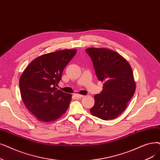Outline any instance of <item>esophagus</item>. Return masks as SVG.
<instances>
[{"label": "esophagus", "instance_id": "esophagus-1", "mask_svg": "<svg viewBox=\"0 0 160 160\" xmlns=\"http://www.w3.org/2000/svg\"><path fill=\"white\" fill-rule=\"evenodd\" d=\"M74 95H75L76 97H77V98H82V97H84L83 95H80V94H78V93L75 94Z\"/></svg>", "mask_w": 160, "mask_h": 160}]
</instances>
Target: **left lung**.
<instances>
[{
  "instance_id": "8db88e82",
  "label": "left lung",
  "mask_w": 160,
  "mask_h": 160,
  "mask_svg": "<svg viewBox=\"0 0 160 160\" xmlns=\"http://www.w3.org/2000/svg\"><path fill=\"white\" fill-rule=\"evenodd\" d=\"M86 52L91 58L96 76L104 84L95 95L91 113L104 120L114 119L126 109L135 92V82L127 60L107 48H90Z\"/></svg>"
}]
</instances>
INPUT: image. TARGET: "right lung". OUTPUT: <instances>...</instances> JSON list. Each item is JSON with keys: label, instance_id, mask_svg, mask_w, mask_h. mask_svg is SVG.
Instances as JSON below:
<instances>
[{"label": "right lung", "instance_id": "add662e5", "mask_svg": "<svg viewBox=\"0 0 160 160\" xmlns=\"http://www.w3.org/2000/svg\"><path fill=\"white\" fill-rule=\"evenodd\" d=\"M76 53V50H63L44 54L34 59L21 76V96L39 121H55L67 111L72 95L57 86L63 69Z\"/></svg>", "mask_w": 160, "mask_h": 160}]
</instances>
